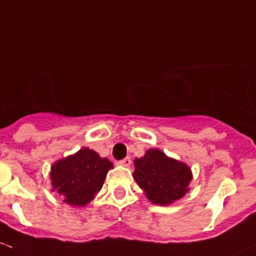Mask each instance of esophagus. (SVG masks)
Here are the masks:
<instances>
[{"label":"esophagus","mask_w":256,"mask_h":256,"mask_svg":"<svg viewBox=\"0 0 256 256\" xmlns=\"http://www.w3.org/2000/svg\"><path fill=\"white\" fill-rule=\"evenodd\" d=\"M119 164L122 165V166H130V165H131V158H130V156H126V158L119 160Z\"/></svg>","instance_id":"1"}]
</instances>
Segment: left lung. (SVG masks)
Wrapping results in <instances>:
<instances>
[{
    "mask_svg": "<svg viewBox=\"0 0 256 256\" xmlns=\"http://www.w3.org/2000/svg\"><path fill=\"white\" fill-rule=\"evenodd\" d=\"M134 178L150 202L166 206L184 196L192 175L186 164L168 158L162 150H150L134 159Z\"/></svg>",
    "mask_w": 256,
    "mask_h": 256,
    "instance_id": "left-lung-1",
    "label": "left lung"
}]
</instances>
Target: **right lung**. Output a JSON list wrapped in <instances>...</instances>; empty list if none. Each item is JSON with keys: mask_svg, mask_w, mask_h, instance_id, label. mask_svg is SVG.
<instances>
[{"mask_svg": "<svg viewBox=\"0 0 256 256\" xmlns=\"http://www.w3.org/2000/svg\"><path fill=\"white\" fill-rule=\"evenodd\" d=\"M112 168L113 164L108 159L84 148L53 165L50 169L53 190H57L70 206H82L100 192Z\"/></svg>", "mask_w": 256, "mask_h": 256, "instance_id": "obj_1", "label": "right lung"}]
</instances>
